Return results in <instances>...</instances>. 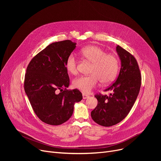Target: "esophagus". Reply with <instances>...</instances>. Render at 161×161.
<instances>
[{"label":"esophagus","instance_id":"esophagus-1","mask_svg":"<svg viewBox=\"0 0 161 161\" xmlns=\"http://www.w3.org/2000/svg\"><path fill=\"white\" fill-rule=\"evenodd\" d=\"M82 95H83V99H86V98H89V96L87 95H86V94H84V93H83Z\"/></svg>","mask_w":161,"mask_h":161}]
</instances>
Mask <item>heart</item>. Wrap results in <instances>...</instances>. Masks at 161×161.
Listing matches in <instances>:
<instances>
[{
    "mask_svg": "<svg viewBox=\"0 0 161 161\" xmlns=\"http://www.w3.org/2000/svg\"><path fill=\"white\" fill-rule=\"evenodd\" d=\"M80 54L87 61L92 63L89 75H81L75 78L72 86L84 93H89L95 89L100 81L103 84L112 82L119 70V61L114 54L107 53L106 51L95 46H89L80 51ZM78 59L74 54L67 57L65 67L70 74H76L78 71Z\"/></svg>",
    "mask_w": 161,
    "mask_h": 161,
    "instance_id": "heart-1",
    "label": "heart"
}]
</instances>
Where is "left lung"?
Wrapping results in <instances>:
<instances>
[{
  "instance_id": "8db88e82",
  "label": "left lung",
  "mask_w": 161,
  "mask_h": 161,
  "mask_svg": "<svg viewBox=\"0 0 161 161\" xmlns=\"http://www.w3.org/2000/svg\"><path fill=\"white\" fill-rule=\"evenodd\" d=\"M121 67L116 81L105 91H112L108 96L97 94V107L91 113L92 120L103 126L121 122L132 109L139 94L142 77L136 59L118 45L116 47Z\"/></svg>"
}]
</instances>
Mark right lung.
I'll return each instance as SVG.
<instances>
[{"instance_id": "add662e5", "label": "right lung", "mask_w": 161, "mask_h": 161, "mask_svg": "<svg viewBox=\"0 0 161 161\" xmlns=\"http://www.w3.org/2000/svg\"><path fill=\"white\" fill-rule=\"evenodd\" d=\"M75 44L69 40L54 42L34 57L27 66L25 91L35 114L46 124L59 125L69 120L74 103L83 98L77 89H67L70 79L65 63Z\"/></svg>"}]
</instances>
